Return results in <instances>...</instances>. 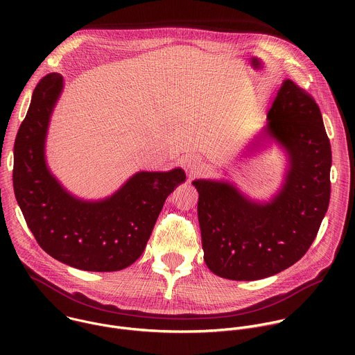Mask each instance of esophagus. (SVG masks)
Instances as JSON below:
<instances>
[{
    "label": "esophagus",
    "instance_id": "34e87169",
    "mask_svg": "<svg viewBox=\"0 0 355 355\" xmlns=\"http://www.w3.org/2000/svg\"><path fill=\"white\" fill-rule=\"evenodd\" d=\"M184 167L188 171L189 177H195V175H199L202 171H204V162H202L196 156H188L184 160Z\"/></svg>",
    "mask_w": 355,
    "mask_h": 355
}]
</instances>
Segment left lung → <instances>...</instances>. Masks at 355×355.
<instances>
[{"instance_id": "1", "label": "left lung", "mask_w": 355, "mask_h": 355, "mask_svg": "<svg viewBox=\"0 0 355 355\" xmlns=\"http://www.w3.org/2000/svg\"><path fill=\"white\" fill-rule=\"evenodd\" d=\"M267 116L268 132L291 157L285 185L271 204L251 202L225 182H192L204 259L222 278L254 281L293 266L329 208L331 147L315 98L286 80Z\"/></svg>"}]
</instances>
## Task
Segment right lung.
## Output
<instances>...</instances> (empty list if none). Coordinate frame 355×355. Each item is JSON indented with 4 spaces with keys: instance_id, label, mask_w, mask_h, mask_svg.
I'll return each instance as SVG.
<instances>
[{
    "instance_id": "add662e5",
    "label": "right lung",
    "mask_w": 355,
    "mask_h": 355,
    "mask_svg": "<svg viewBox=\"0 0 355 355\" xmlns=\"http://www.w3.org/2000/svg\"><path fill=\"white\" fill-rule=\"evenodd\" d=\"M63 87L58 73L44 76L15 139L14 191L28 227L53 259L84 271H119L144 251L167 196L185 180L181 168L139 173L103 202L70 196L44 164L50 114Z\"/></svg>"
}]
</instances>
